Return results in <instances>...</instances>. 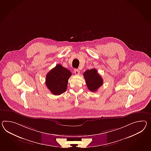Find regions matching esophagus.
I'll use <instances>...</instances> for the list:
<instances>
[{
	"label": "esophagus",
	"instance_id": "34e87169",
	"mask_svg": "<svg viewBox=\"0 0 151 151\" xmlns=\"http://www.w3.org/2000/svg\"><path fill=\"white\" fill-rule=\"evenodd\" d=\"M74 73H75V74H76V75H78V74H80V71L78 70V69H74Z\"/></svg>",
	"mask_w": 151,
	"mask_h": 151
}]
</instances>
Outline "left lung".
I'll list each match as a JSON object with an SVG mask.
<instances>
[{
    "label": "left lung",
    "mask_w": 151,
    "mask_h": 151,
    "mask_svg": "<svg viewBox=\"0 0 151 151\" xmlns=\"http://www.w3.org/2000/svg\"><path fill=\"white\" fill-rule=\"evenodd\" d=\"M83 76L87 88L91 92H96L98 89L103 85V78L96 69L86 70L83 73Z\"/></svg>",
    "instance_id": "obj_1"
}]
</instances>
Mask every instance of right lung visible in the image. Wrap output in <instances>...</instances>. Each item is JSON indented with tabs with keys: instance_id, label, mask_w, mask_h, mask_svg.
<instances>
[{
	"instance_id": "1",
	"label": "right lung",
	"mask_w": 151,
	"mask_h": 151,
	"mask_svg": "<svg viewBox=\"0 0 151 151\" xmlns=\"http://www.w3.org/2000/svg\"><path fill=\"white\" fill-rule=\"evenodd\" d=\"M71 76L70 71L58 64L47 73L45 83L53 94L58 96L66 91Z\"/></svg>"
}]
</instances>
